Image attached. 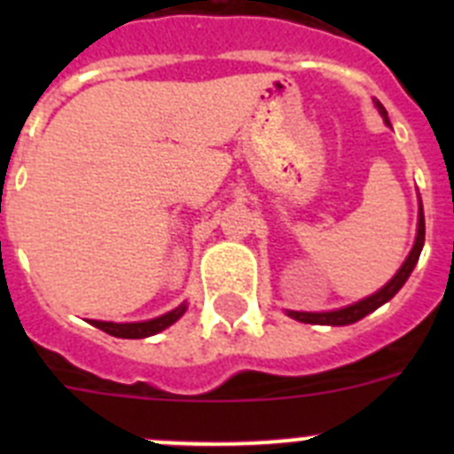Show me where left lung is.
Listing matches in <instances>:
<instances>
[{
    "instance_id": "8db88e82",
    "label": "left lung",
    "mask_w": 454,
    "mask_h": 454,
    "mask_svg": "<svg viewBox=\"0 0 454 454\" xmlns=\"http://www.w3.org/2000/svg\"><path fill=\"white\" fill-rule=\"evenodd\" d=\"M375 108L380 111V115L384 118V122L391 127V122H388V115H387V108L377 102V99H375ZM423 243H425V215H423V204H420V200H419V230H416L414 247H411V252L407 254V259H404V263L400 266V270L395 272V275H393L391 279H388V282L380 288V291H375L372 295H368V298L359 300V302H355V304H348V307H343V309H334V311H291V309H286V316H291L293 320H300V323L332 325V327L352 325V323H356V320H362L364 316L372 314L377 307L387 304L388 300H391L393 295H395V293L404 286V282H407L409 275H411V270H414L416 263H419Z\"/></svg>"
}]
</instances>
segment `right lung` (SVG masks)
<instances>
[{
	"label": "right lung",
	"instance_id": "obj_1",
	"mask_svg": "<svg viewBox=\"0 0 454 454\" xmlns=\"http://www.w3.org/2000/svg\"><path fill=\"white\" fill-rule=\"evenodd\" d=\"M186 309L188 304L182 302L179 307L168 311V314L152 320H140V323H108V320H92V325H95L98 330L106 332V334L118 336V339H145V336L159 334V332H163L166 327H170L172 323H177V320L186 314Z\"/></svg>",
	"mask_w": 454,
	"mask_h": 454
}]
</instances>
